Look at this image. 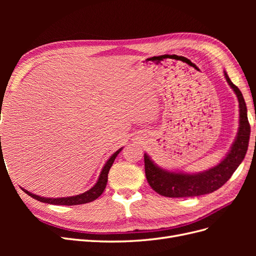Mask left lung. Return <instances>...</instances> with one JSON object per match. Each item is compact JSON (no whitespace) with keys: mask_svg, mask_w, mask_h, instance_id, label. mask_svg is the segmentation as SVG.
<instances>
[{"mask_svg":"<svg viewBox=\"0 0 256 256\" xmlns=\"http://www.w3.org/2000/svg\"><path fill=\"white\" fill-rule=\"evenodd\" d=\"M226 82L234 90L239 102V127L234 143L220 164L203 172L186 173L162 168L144 154L145 175L150 187L160 196L168 198H189L212 193L226 184L244 159L250 140V124L242 92L224 72Z\"/></svg>","mask_w":256,"mask_h":256,"instance_id":"1","label":"left lung"}]
</instances>
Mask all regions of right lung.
Returning a JSON list of instances; mask_svg holds the SVG:
<instances>
[{
    "label": "right lung",
    "instance_id": "obj_1",
    "mask_svg": "<svg viewBox=\"0 0 256 256\" xmlns=\"http://www.w3.org/2000/svg\"><path fill=\"white\" fill-rule=\"evenodd\" d=\"M122 148H120L118 150H116L112 154V156L109 158V160L106 162V164L102 168V172H100V175L98 177V180L96 182V184L92 186V187L90 190L81 193V194L74 196H66V198H44V196H40L37 194H34V193H30V191L23 189V188H21V189L24 191L26 194H28L30 198L40 200V202L53 204V205L72 206V205H80V204L92 202V200L98 198L102 194V192L106 189V182H108V174H109V171H110V168L113 164L115 158L118 157V154L122 152Z\"/></svg>",
    "mask_w": 256,
    "mask_h": 256
}]
</instances>
